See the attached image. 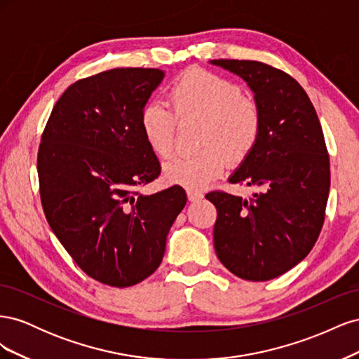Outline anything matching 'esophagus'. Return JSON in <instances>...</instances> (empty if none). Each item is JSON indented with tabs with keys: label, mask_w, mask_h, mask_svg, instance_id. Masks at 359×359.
<instances>
[{
	"label": "esophagus",
	"mask_w": 359,
	"mask_h": 359,
	"mask_svg": "<svg viewBox=\"0 0 359 359\" xmlns=\"http://www.w3.org/2000/svg\"><path fill=\"white\" fill-rule=\"evenodd\" d=\"M187 198L190 202H198L203 198V194L196 191V190H187Z\"/></svg>",
	"instance_id": "1"
}]
</instances>
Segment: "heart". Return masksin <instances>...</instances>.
I'll return each instance as SVG.
<instances>
[{"label":"heart","instance_id":"b5f03b06","mask_svg":"<svg viewBox=\"0 0 359 359\" xmlns=\"http://www.w3.org/2000/svg\"><path fill=\"white\" fill-rule=\"evenodd\" d=\"M169 102L172 111L151 102L140 112V130L151 151L160 157L172 153L178 123L201 124L198 148H202L193 156H177L165 163L163 175L169 184L202 189L222 175L226 161L240 165L259 142V104L243 95L240 85L219 74L203 69L186 70L172 83Z\"/></svg>","mask_w":359,"mask_h":359}]
</instances>
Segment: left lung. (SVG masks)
<instances>
[{
  "mask_svg": "<svg viewBox=\"0 0 359 359\" xmlns=\"http://www.w3.org/2000/svg\"><path fill=\"white\" fill-rule=\"evenodd\" d=\"M248 83L262 112L255 149L229 178L256 187L252 199L222 190L214 203V247L220 262L250 281L276 278L316 244L330 193V156L316 111L302 86L260 61L212 60Z\"/></svg>",
  "mask_w": 359,
  "mask_h": 359,
  "instance_id": "left-lung-1",
  "label": "left lung"
}]
</instances>
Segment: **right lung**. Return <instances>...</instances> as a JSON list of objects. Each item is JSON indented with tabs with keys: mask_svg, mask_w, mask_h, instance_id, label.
Segmentation results:
<instances>
[{
	"mask_svg": "<svg viewBox=\"0 0 359 359\" xmlns=\"http://www.w3.org/2000/svg\"><path fill=\"white\" fill-rule=\"evenodd\" d=\"M163 76L127 67L74 82L41 135L37 172L46 220L76 265L107 286L128 287L154 273L187 202L180 186L139 193L161 170L139 119Z\"/></svg>",
	"mask_w": 359,
	"mask_h": 359,
	"instance_id": "obj_1",
	"label": "right lung"
}]
</instances>
